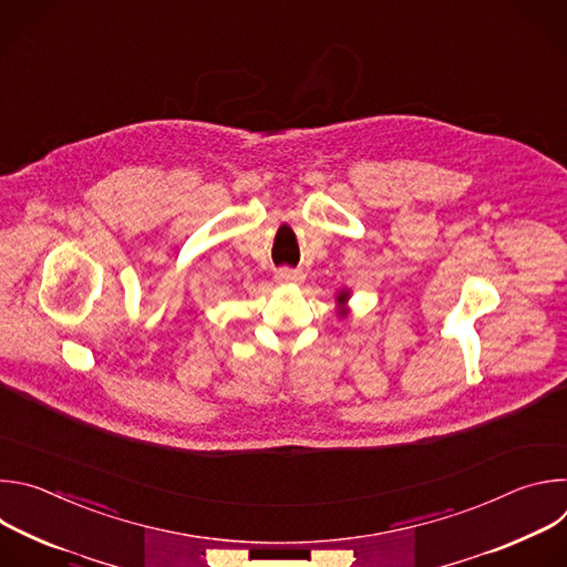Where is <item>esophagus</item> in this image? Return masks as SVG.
Wrapping results in <instances>:
<instances>
[{
    "instance_id": "1",
    "label": "esophagus",
    "mask_w": 567,
    "mask_h": 567,
    "mask_svg": "<svg viewBox=\"0 0 567 567\" xmlns=\"http://www.w3.org/2000/svg\"><path fill=\"white\" fill-rule=\"evenodd\" d=\"M276 280L278 282H287V285L300 282L302 280V271L291 269V267H280V269H276Z\"/></svg>"
}]
</instances>
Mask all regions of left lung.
<instances>
[{"label": "left lung", "mask_w": 567, "mask_h": 567, "mask_svg": "<svg viewBox=\"0 0 567 567\" xmlns=\"http://www.w3.org/2000/svg\"><path fill=\"white\" fill-rule=\"evenodd\" d=\"M346 298H348V293H341V296H339V300H341V302H343Z\"/></svg>", "instance_id": "left-lung-1"}]
</instances>
